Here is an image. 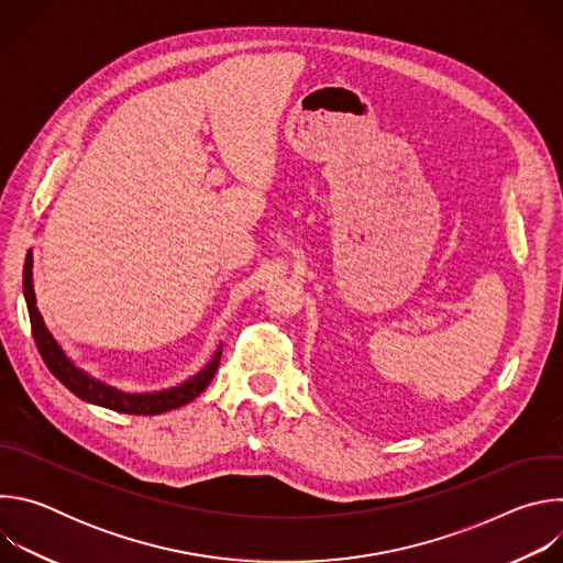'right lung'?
Wrapping results in <instances>:
<instances>
[{"label": "right lung", "mask_w": 563, "mask_h": 563, "mask_svg": "<svg viewBox=\"0 0 563 563\" xmlns=\"http://www.w3.org/2000/svg\"><path fill=\"white\" fill-rule=\"evenodd\" d=\"M24 298H26V305H29L33 339H35V345H37L46 367L51 369V374L62 385H66L75 396H79L82 400H89V404H96V406H102V408H109V410H115V412H124V415H137V417L163 415V412L187 406L189 400H194L198 394H202L207 389V385L211 383L218 365H220V352H218L200 374H196L194 378H189L187 383H183L174 389L155 391V394H124L120 389H113V387L91 378L82 369H77L64 356V352L59 350L55 339L44 328V320H42V316L35 307L33 256H31V252L26 254V263H24Z\"/></svg>", "instance_id": "right-lung-1"}]
</instances>
